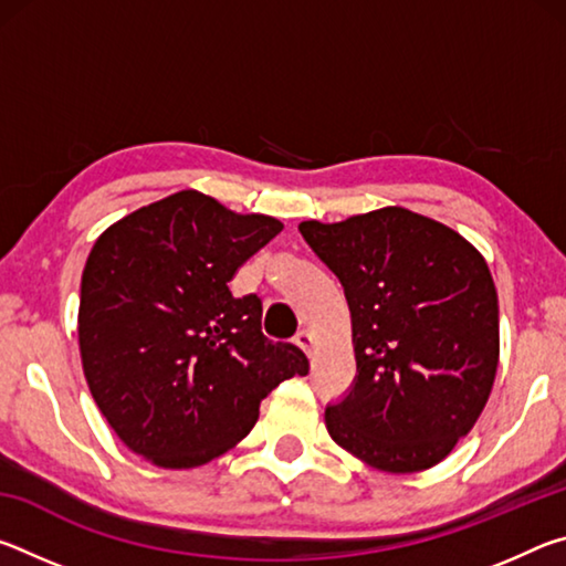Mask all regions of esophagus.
Wrapping results in <instances>:
<instances>
[{"instance_id": "esophagus-1", "label": "esophagus", "mask_w": 566, "mask_h": 566, "mask_svg": "<svg viewBox=\"0 0 566 566\" xmlns=\"http://www.w3.org/2000/svg\"><path fill=\"white\" fill-rule=\"evenodd\" d=\"M294 344H296V347H300V349L306 354V357H312V349H314V337H312L310 332L302 329V332L296 334V337H294Z\"/></svg>"}]
</instances>
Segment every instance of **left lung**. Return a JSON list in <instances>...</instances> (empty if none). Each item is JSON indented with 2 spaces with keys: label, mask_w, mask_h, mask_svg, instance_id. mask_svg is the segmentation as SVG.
Returning a JSON list of instances; mask_svg holds the SVG:
<instances>
[{
  "label": "left lung",
  "mask_w": 566,
  "mask_h": 566,
  "mask_svg": "<svg viewBox=\"0 0 566 566\" xmlns=\"http://www.w3.org/2000/svg\"><path fill=\"white\" fill-rule=\"evenodd\" d=\"M300 232L337 274L352 314L357 377L324 411L329 437L381 472L439 464L482 415L500 361L484 256L405 207L310 219Z\"/></svg>",
  "instance_id": "8db88e82"
}]
</instances>
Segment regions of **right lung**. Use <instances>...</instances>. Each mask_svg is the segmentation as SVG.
Wrapping results in <instances>:
<instances>
[{"instance_id":"right-lung-1","label":"right lung","mask_w":566,"mask_h":566,"mask_svg":"<svg viewBox=\"0 0 566 566\" xmlns=\"http://www.w3.org/2000/svg\"><path fill=\"white\" fill-rule=\"evenodd\" d=\"M282 227L185 189L94 242L82 272V367L134 454L165 469L212 462L252 432L280 381L310 371L300 347L262 334L260 296L229 292Z\"/></svg>"}]
</instances>
